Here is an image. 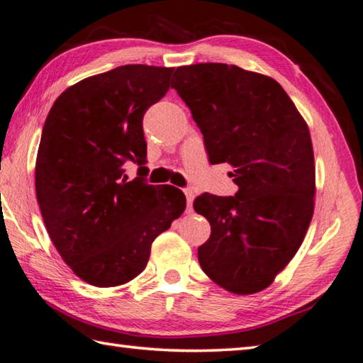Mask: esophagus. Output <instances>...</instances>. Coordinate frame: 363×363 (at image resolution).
I'll list each match as a JSON object with an SVG mask.
<instances>
[{"instance_id": "esophagus-1", "label": "esophagus", "mask_w": 363, "mask_h": 363, "mask_svg": "<svg viewBox=\"0 0 363 363\" xmlns=\"http://www.w3.org/2000/svg\"><path fill=\"white\" fill-rule=\"evenodd\" d=\"M184 195H186V198H187V209L191 211V201H194L195 190L191 187H186V189H184Z\"/></svg>"}]
</instances>
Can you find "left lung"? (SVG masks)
Listing matches in <instances>:
<instances>
[{
    "label": "left lung",
    "instance_id": "1",
    "mask_svg": "<svg viewBox=\"0 0 363 363\" xmlns=\"http://www.w3.org/2000/svg\"><path fill=\"white\" fill-rule=\"evenodd\" d=\"M172 88L191 111L211 163L228 162L234 196L201 194L211 223L204 274L230 293L267 288L299 250L315 208L308 127L274 78L222 62L177 67Z\"/></svg>",
    "mask_w": 363,
    "mask_h": 363
}]
</instances>
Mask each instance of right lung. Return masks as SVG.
Here are the masks:
<instances>
[{"mask_svg":"<svg viewBox=\"0 0 363 363\" xmlns=\"http://www.w3.org/2000/svg\"><path fill=\"white\" fill-rule=\"evenodd\" d=\"M172 67L127 64L56 99L42 129L35 195L61 258L89 285L143 272L154 239L186 209L173 186L146 182L143 116L169 89ZM139 165L126 179L125 165Z\"/></svg>","mask_w":363,"mask_h":363,"instance_id":"1","label":"right lung"}]
</instances>
